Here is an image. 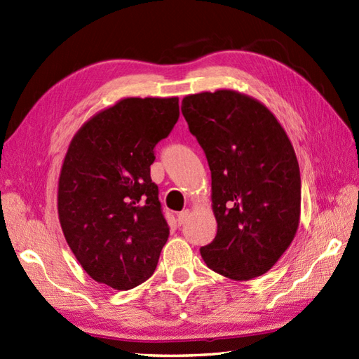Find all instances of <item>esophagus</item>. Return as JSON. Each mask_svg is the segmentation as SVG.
<instances>
[{"label": "esophagus", "mask_w": 359, "mask_h": 359, "mask_svg": "<svg viewBox=\"0 0 359 359\" xmlns=\"http://www.w3.org/2000/svg\"><path fill=\"white\" fill-rule=\"evenodd\" d=\"M189 215H191V210H189V209L182 210V212L177 215V222H179V224H185V222L189 219Z\"/></svg>", "instance_id": "obj_1"}]
</instances>
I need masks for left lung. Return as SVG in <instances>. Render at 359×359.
Returning <instances> with one entry per match:
<instances>
[{"instance_id": "obj_1", "label": "left lung", "mask_w": 359, "mask_h": 359, "mask_svg": "<svg viewBox=\"0 0 359 359\" xmlns=\"http://www.w3.org/2000/svg\"><path fill=\"white\" fill-rule=\"evenodd\" d=\"M182 114L212 172L218 231L201 257L234 281L260 276L299 227L301 172L292 142L268 107L236 90L188 95Z\"/></svg>"}]
</instances>
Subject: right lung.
Masks as SVG:
<instances>
[{"label":"right lung","mask_w":359,"mask_h":359,"mask_svg":"<svg viewBox=\"0 0 359 359\" xmlns=\"http://www.w3.org/2000/svg\"><path fill=\"white\" fill-rule=\"evenodd\" d=\"M179 118V97H123L90 117L61 165V230L83 269L116 290L155 272L170 229L150 179L153 149Z\"/></svg>","instance_id":"add662e5"}]
</instances>
